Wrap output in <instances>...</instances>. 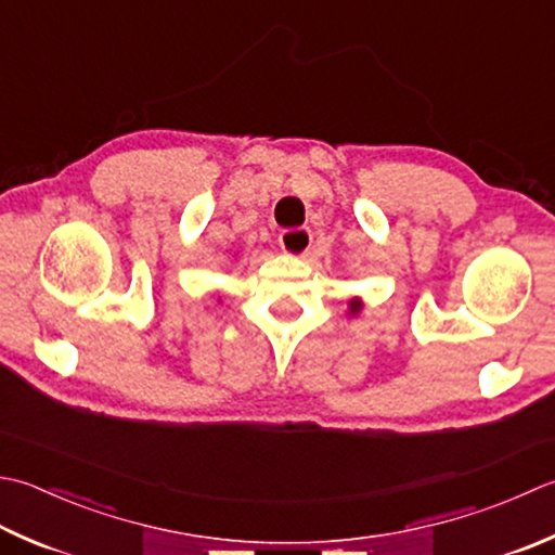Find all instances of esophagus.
Wrapping results in <instances>:
<instances>
[{
	"mask_svg": "<svg viewBox=\"0 0 555 555\" xmlns=\"http://www.w3.org/2000/svg\"><path fill=\"white\" fill-rule=\"evenodd\" d=\"M279 245L291 257H306L312 245V233L308 228H288L279 235Z\"/></svg>",
	"mask_w": 555,
	"mask_h": 555,
	"instance_id": "34e87169",
	"label": "esophagus"
}]
</instances>
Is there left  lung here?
Masks as SVG:
<instances>
[{
  "instance_id": "8db88e82",
  "label": "left lung",
  "mask_w": 555,
  "mask_h": 555,
  "mask_svg": "<svg viewBox=\"0 0 555 555\" xmlns=\"http://www.w3.org/2000/svg\"><path fill=\"white\" fill-rule=\"evenodd\" d=\"M361 310H363V298L361 296L349 298V314H351V318H356V314H361Z\"/></svg>"
}]
</instances>
